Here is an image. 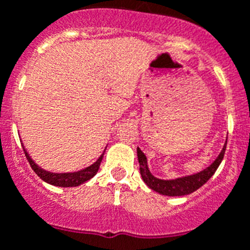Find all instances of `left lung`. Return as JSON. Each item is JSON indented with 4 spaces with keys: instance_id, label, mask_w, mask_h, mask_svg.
I'll return each instance as SVG.
<instances>
[{
    "instance_id": "1",
    "label": "left lung",
    "mask_w": 250,
    "mask_h": 250,
    "mask_svg": "<svg viewBox=\"0 0 250 250\" xmlns=\"http://www.w3.org/2000/svg\"><path fill=\"white\" fill-rule=\"evenodd\" d=\"M225 150H226V143H225L224 148L217 156V158L209 166L206 167L204 170L199 171L197 174L176 177V179H171V180L158 179V177L152 175V172L149 171V167H148L147 157L140 150L139 147L137 148V154L140 166V175H142V179H143V181L148 188H150L152 190L157 191L160 194L167 195V197H181V195H188L193 193V191L198 190L202 185L206 184L211 179L212 175L216 172L217 167L221 164Z\"/></svg>"
}]
</instances>
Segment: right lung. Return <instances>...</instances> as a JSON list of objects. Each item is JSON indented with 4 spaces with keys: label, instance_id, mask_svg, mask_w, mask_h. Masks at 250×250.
<instances>
[{
    "label": "right lung",
    "instance_id": "right-lung-1",
    "mask_svg": "<svg viewBox=\"0 0 250 250\" xmlns=\"http://www.w3.org/2000/svg\"><path fill=\"white\" fill-rule=\"evenodd\" d=\"M24 153H25L26 160L29 161V164H30V167L33 168V171H34V172H36V174L38 175L43 181H46V183H48V184L51 185H55V187L69 188V187H79L80 184H83V183H85V181L90 180V179H92L97 172H98V168H100V165L101 162H102L104 152L101 154L100 158H98L94 164L85 167V168H83V170L75 171V172H61V174H57V172H49V171L41 168V167H39L38 165H37L32 158H30V156H29V153L26 152L25 148H24Z\"/></svg>",
    "mask_w": 250,
    "mask_h": 250
}]
</instances>
